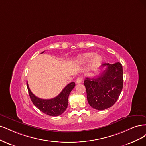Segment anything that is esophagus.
I'll list each match as a JSON object with an SVG mask.
<instances>
[{"instance_id": "34e87169", "label": "esophagus", "mask_w": 146, "mask_h": 146, "mask_svg": "<svg viewBox=\"0 0 146 146\" xmlns=\"http://www.w3.org/2000/svg\"><path fill=\"white\" fill-rule=\"evenodd\" d=\"M82 81V78L81 77H78V78H77V79L76 80V82L77 84L81 83Z\"/></svg>"}]
</instances>
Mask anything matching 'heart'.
I'll list each match as a JSON object with an SVG mask.
<instances>
[{"instance_id": "heart-1", "label": "heart", "mask_w": 146, "mask_h": 146, "mask_svg": "<svg viewBox=\"0 0 146 146\" xmlns=\"http://www.w3.org/2000/svg\"><path fill=\"white\" fill-rule=\"evenodd\" d=\"M78 60L81 62H87L92 59V64L93 66H97L101 62L102 58L101 56L95 54L94 53H86L79 55L78 57Z\"/></svg>"}]
</instances>
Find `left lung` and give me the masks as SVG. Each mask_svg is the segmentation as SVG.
Wrapping results in <instances>:
<instances>
[{"instance_id":"1","label":"left lung","mask_w":146,"mask_h":146,"mask_svg":"<svg viewBox=\"0 0 146 146\" xmlns=\"http://www.w3.org/2000/svg\"><path fill=\"white\" fill-rule=\"evenodd\" d=\"M106 69L95 78H86L84 84L86 88L88 104L93 109L103 110L112 106L118 99L123 87V71L121 63L104 64Z\"/></svg>"}]
</instances>
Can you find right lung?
<instances>
[{"label": "right lung", "mask_w": 146, "mask_h": 146, "mask_svg": "<svg viewBox=\"0 0 146 146\" xmlns=\"http://www.w3.org/2000/svg\"><path fill=\"white\" fill-rule=\"evenodd\" d=\"M44 52V51L41 53ZM27 86L31 100L36 107L46 115L51 116H58L62 115L67 109L68 98L70 92L75 86V83L72 82L68 84L57 96L48 100H44L36 96L31 92L28 82H27Z\"/></svg>", "instance_id": "1"}]
</instances>
